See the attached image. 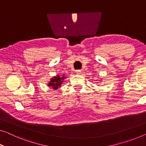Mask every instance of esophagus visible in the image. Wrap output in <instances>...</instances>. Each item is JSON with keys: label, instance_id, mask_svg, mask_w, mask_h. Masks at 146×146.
I'll list each match as a JSON object with an SVG mask.
<instances>
[{"label": "esophagus", "instance_id": "34e87169", "mask_svg": "<svg viewBox=\"0 0 146 146\" xmlns=\"http://www.w3.org/2000/svg\"><path fill=\"white\" fill-rule=\"evenodd\" d=\"M80 73H81V71L79 70V69H78V70H76L75 71V73L76 74H80Z\"/></svg>", "mask_w": 146, "mask_h": 146}]
</instances>
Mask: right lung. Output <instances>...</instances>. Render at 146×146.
<instances>
[{
  "instance_id": "1",
  "label": "right lung",
  "mask_w": 146,
  "mask_h": 146,
  "mask_svg": "<svg viewBox=\"0 0 146 146\" xmlns=\"http://www.w3.org/2000/svg\"><path fill=\"white\" fill-rule=\"evenodd\" d=\"M64 79L65 77H60L59 75H58L56 77L52 78L48 84L49 86H52V88H53L54 90H56V89L58 88V87L61 86Z\"/></svg>"
}]
</instances>
